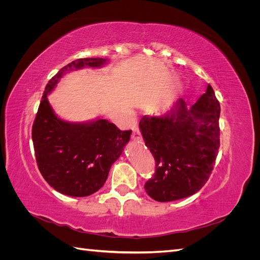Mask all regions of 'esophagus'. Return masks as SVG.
I'll list each match as a JSON object with an SVG mask.
<instances>
[{"label": "esophagus", "mask_w": 260, "mask_h": 260, "mask_svg": "<svg viewBox=\"0 0 260 260\" xmlns=\"http://www.w3.org/2000/svg\"><path fill=\"white\" fill-rule=\"evenodd\" d=\"M132 139H133V141H138V142L141 140V133H140V131H139L138 128H133V131H132Z\"/></svg>", "instance_id": "34e87169"}]
</instances>
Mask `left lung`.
I'll return each instance as SVG.
<instances>
[{"mask_svg": "<svg viewBox=\"0 0 260 260\" xmlns=\"http://www.w3.org/2000/svg\"><path fill=\"white\" fill-rule=\"evenodd\" d=\"M220 104L211 85L187 108L180 99L168 113L143 116L140 129L155 158L153 178L144 187L157 202L195 194L207 182L220 146Z\"/></svg>", "mask_w": 260, "mask_h": 260, "instance_id": "1", "label": "left lung"}]
</instances>
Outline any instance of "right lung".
<instances>
[{
    "mask_svg": "<svg viewBox=\"0 0 260 260\" xmlns=\"http://www.w3.org/2000/svg\"><path fill=\"white\" fill-rule=\"evenodd\" d=\"M106 58H79L62 67L46 84L32 125L38 168L54 190L83 198L104 185L112 165L129 142L131 130L121 131L106 119L69 122L55 115L48 94L69 70L100 68Z\"/></svg>",
    "mask_w": 260,
    "mask_h": 260,
    "instance_id": "obj_1",
    "label": "right lung"
}]
</instances>
